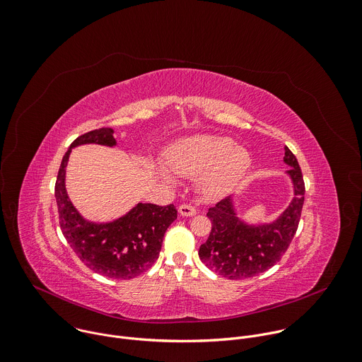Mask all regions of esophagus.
Masks as SVG:
<instances>
[{
    "mask_svg": "<svg viewBox=\"0 0 362 362\" xmlns=\"http://www.w3.org/2000/svg\"><path fill=\"white\" fill-rule=\"evenodd\" d=\"M178 212L182 215V216H192L197 214V209L195 206H192L191 204H181L178 206Z\"/></svg>",
    "mask_w": 362,
    "mask_h": 362,
    "instance_id": "1",
    "label": "esophagus"
}]
</instances>
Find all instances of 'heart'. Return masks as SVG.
Here are the masks:
<instances>
[{
    "label": "heart",
    "instance_id": "obj_1",
    "mask_svg": "<svg viewBox=\"0 0 362 362\" xmlns=\"http://www.w3.org/2000/svg\"><path fill=\"white\" fill-rule=\"evenodd\" d=\"M170 167L185 177L204 171L202 185L209 194L229 191L246 173L250 157L246 150L219 136H195L177 143L168 154Z\"/></svg>",
    "mask_w": 362,
    "mask_h": 362
}]
</instances>
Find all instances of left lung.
Listing matches in <instances>:
<instances>
[{"label":"left lung","mask_w":362,"mask_h":362,"mask_svg":"<svg viewBox=\"0 0 362 362\" xmlns=\"http://www.w3.org/2000/svg\"><path fill=\"white\" fill-rule=\"evenodd\" d=\"M284 163L294 182V198L283 215L270 225L247 226L232 209L229 198L209 208L211 233L199 247L201 260L215 273L230 279H247L274 266L290 246L298 228L304 204V180L296 156L284 147Z\"/></svg>","instance_id":"8db88e82"}]
</instances>
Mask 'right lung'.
I'll use <instances>...</instances> for the list:
<instances>
[{
    "label": "right lung",
    "mask_w": 362,
    "mask_h": 362,
    "mask_svg": "<svg viewBox=\"0 0 362 362\" xmlns=\"http://www.w3.org/2000/svg\"><path fill=\"white\" fill-rule=\"evenodd\" d=\"M86 143L115 146L116 140L112 129L102 127L79 136L65 153L55 182L61 230L89 269L109 279H133L158 259L164 233L177 219V209L173 204L165 206L139 204L126 216L112 223L86 222L65 191V168L71 150Z\"/></svg>",
    "instance_id": "add662e5"
}]
</instances>
